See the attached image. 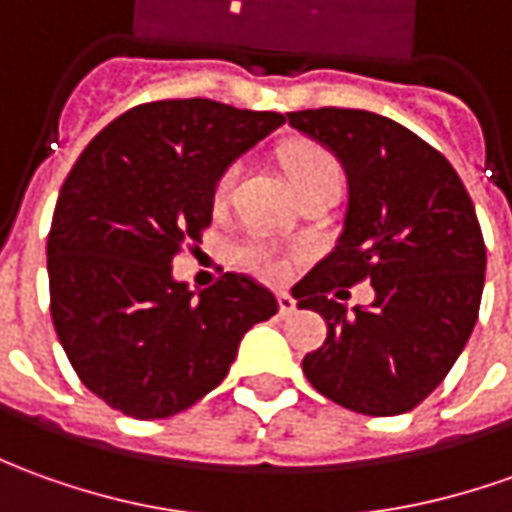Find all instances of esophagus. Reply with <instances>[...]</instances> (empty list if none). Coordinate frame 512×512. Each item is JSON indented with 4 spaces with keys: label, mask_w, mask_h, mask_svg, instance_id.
I'll return each mask as SVG.
<instances>
[{
    "label": "esophagus",
    "mask_w": 512,
    "mask_h": 512,
    "mask_svg": "<svg viewBox=\"0 0 512 512\" xmlns=\"http://www.w3.org/2000/svg\"><path fill=\"white\" fill-rule=\"evenodd\" d=\"M277 305H280V316H291L297 311V300L288 297V294H280V297H277Z\"/></svg>",
    "instance_id": "1"
}]
</instances>
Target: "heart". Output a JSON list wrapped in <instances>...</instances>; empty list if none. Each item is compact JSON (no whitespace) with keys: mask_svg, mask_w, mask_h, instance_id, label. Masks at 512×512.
Here are the masks:
<instances>
[{"mask_svg":"<svg viewBox=\"0 0 512 512\" xmlns=\"http://www.w3.org/2000/svg\"><path fill=\"white\" fill-rule=\"evenodd\" d=\"M285 170H288V179L294 184V190L300 193L302 187H311L316 182H339L342 184V173H339V165L336 159L322 151V148H314V145H300V148H291L285 154ZM238 168H229L221 179H218V187H215V196L224 198L232 187V179H235ZM246 263L249 269L266 277V280H283L288 274V260H285L274 246L269 243H252L246 249Z\"/></svg>","mask_w":512,"mask_h":512,"instance_id":"obj_1","label":"heart"}]
</instances>
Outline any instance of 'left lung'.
I'll list each match as a JSON object with an SVG mask.
<instances>
[{"mask_svg":"<svg viewBox=\"0 0 512 512\" xmlns=\"http://www.w3.org/2000/svg\"><path fill=\"white\" fill-rule=\"evenodd\" d=\"M288 125L347 176L342 235L294 285L297 305L328 322L302 373L344 409L403 415L440 387L479 316L485 241L474 201L446 156L389 117L308 109ZM361 279L376 288L370 306L347 312L329 297Z\"/></svg>","mask_w":512,"mask_h":512,"instance_id":"8db88e82","label":"left lung"}]
</instances>
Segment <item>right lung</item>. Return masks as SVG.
Segmentation results:
<instances>
[{
	"label": "right lung",
	"instance_id": "add662e5",
	"mask_svg": "<svg viewBox=\"0 0 512 512\" xmlns=\"http://www.w3.org/2000/svg\"><path fill=\"white\" fill-rule=\"evenodd\" d=\"M283 123L204 97L145 103L69 170L47 238L52 325L111 409L156 420L193 406L227 378L243 333L277 314L246 274L190 291L173 257L201 243L229 165Z\"/></svg>",
	"mask_w": 512,
	"mask_h": 512
}]
</instances>
